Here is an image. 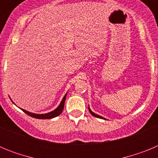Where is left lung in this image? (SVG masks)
Segmentation results:
<instances>
[{"label": "left lung", "mask_w": 158, "mask_h": 158, "mask_svg": "<svg viewBox=\"0 0 158 158\" xmlns=\"http://www.w3.org/2000/svg\"><path fill=\"white\" fill-rule=\"evenodd\" d=\"M89 112L91 113L92 115H93V116H95V117H96V118H103V119H106L105 118H104V117H102V116H100V115H97V114H96V113H94V112H93V111H91V109H90V108H89Z\"/></svg>", "instance_id": "1"}]
</instances>
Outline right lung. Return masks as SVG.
<instances>
[{
  "mask_svg": "<svg viewBox=\"0 0 158 158\" xmlns=\"http://www.w3.org/2000/svg\"><path fill=\"white\" fill-rule=\"evenodd\" d=\"M66 95L67 93L64 96L63 98H62V100L61 101V103H60L59 106L57 107L56 109H54V111H51V112L46 113V114H35V113H31L30 112V111H27L24 109H21V110L23 111V112L26 113L27 115H30V116L35 118H40V119H48V118H54V117L59 115L62 112V111H63L64 104H65V98H66Z\"/></svg>",
  "mask_w": 158,
  "mask_h": 158,
  "instance_id": "obj_1",
  "label": "right lung"
}]
</instances>
